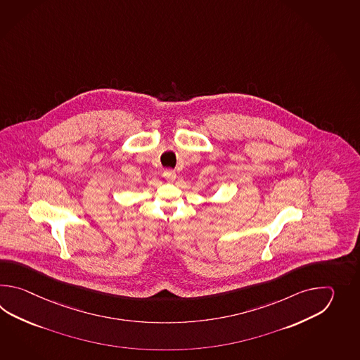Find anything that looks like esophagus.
Listing matches in <instances>:
<instances>
[{
    "instance_id": "1",
    "label": "esophagus",
    "mask_w": 360,
    "mask_h": 360,
    "mask_svg": "<svg viewBox=\"0 0 360 360\" xmlns=\"http://www.w3.org/2000/svg\"><path fill=\"white\" fill-rule=\"evenodd\" d=\"M163 177H165L169 183H174L175 179H176V174H175V171H172V169H166V171L163 172Z\"/></svg>"
}]
</instances>
